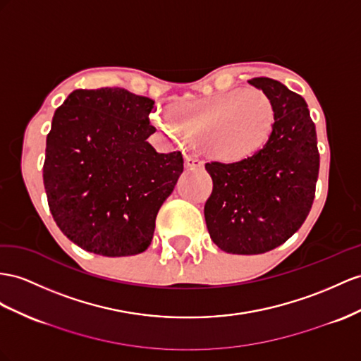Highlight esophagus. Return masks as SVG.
Wrapping results in <instances>:
<instances>
[{
    "mask_svg": "<svg viewBox=\"0 0 361 361\" xmlns=\"http://www.w3.org/2000/svg\"><path fill=\"white\" fill-rule=\"evenodd\" d=\"M184 163H186L188 169H202V166H204V163H202L200 159H197V157H193V155L184 157Z\"/></svg>",
    "mask_w": 361,
    "mask_h": 361,
    "instance_id": "34e87169",
    "label": "esophagus"
}]
</instances>
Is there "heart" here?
Returning a JSON list of instances; mask_svg holds the SVG:
<instances>
[{
	"label": "heart",
	"mask_w": 361,
	"mask_h": 361,
	"mask_svg": "<svg viewBox=\"0 0 361 361\" xmlns=\"http://www.w3.org/2000/svg\"><path fill=\"white\" fill-rule=\"evenodd\" d=\"M274 123L271 99L259 88L233 90L177 105L172 114H152V125L177 143H202L221 161L247 159L269 138Z\"/></svg>",
	"instance_id": "1"
}]
</instances>
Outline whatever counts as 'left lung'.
Wrapping results in <instances>:
<instances>
[{"instance_id":"obj_1","label":"left lung","mask_w":361,"mask_h":361,"mask_svg":"<svg viewBox=\"0 0 361 361\" xmlns=\"http://www.w3.org/2000/svg\"><path fill=\"white\" fill-rule=\"evenodd\" d=\"M271 99L274 123L262 149L236 163H206L214 181L204 218L210 239L232 255L282 245L307 219L320 157L307 102L279 80H248Z\"/></svg>"}]
</instances>
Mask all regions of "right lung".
<instances>
[{"label":"right lung","instance_id":"add662e5","mask_svg":"<svg viewBox=\"0 0 361 361\" xmlns=\"http://www.w3.org/2000/svg\"><path fill=\"white\" fill-rule=\"evenodd\" d=\"M154 100L123 88L75 90L54 111L44 188L71 243L108 257L151 245L155 218L183 172L180 151L147 142Z\"/></svg>","mask_w":361,"mask_h":361}]
</instances>
